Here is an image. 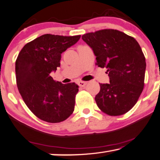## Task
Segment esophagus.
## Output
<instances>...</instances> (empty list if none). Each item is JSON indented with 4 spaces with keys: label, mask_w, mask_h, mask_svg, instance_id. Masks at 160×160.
Returning <instances> with one entry per match:
<instances>
[{
    "label": "esophagus",
    "mask_w": 160,
    "mask_h": 160,
    "mask_svg": "<svg viewBox=\"0 0 160 160\" xmlns=\"http://www.w3.org/2000/svg\"><path fill=\"white\" fill-rule=\"evenodd\" d=\"M78 84L79 87H84V86L87 84V82H82V81H80V82H78Z\"/></svg>",
    "instance_id": "esophagus-1"
}]
</instances>
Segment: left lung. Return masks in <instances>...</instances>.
Returning <instances> with one entry per match:
<instances>
[{"instance_id": "8db88e82", "label": "left lung", "mask_w": 160, "mask_h": 160, "mask_svg": "<svg viewBox=\"0 0 160 160\" xmlns=\"http://www.w3.org/2000/svg\"><path fill=\"white\" fill-rule=\"evenodd\" d=\"M84 40L96 56L97 65L108 69L109 84H99L98 108L111 116L121 115L136 105L144 85L146 60L135 39L115 29L85 34Z\"/></svg>"}]
</instances>
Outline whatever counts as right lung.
<instances>
[{"label": "right lung", "instance_id": "1", "mask_svg": "<svg viewBox=\"0 0 160 160\" xmlns=\"http://www.w3.org/2000/svg\"><path fill=\"white\" fill-rule=\"evenodd\" d=\"M80 38L44 34L25 45L18 55V89L29 110L44 121H63L74 110L78 86L55 82L50 73L60 66L62 53Z\"/></svg>", "mask_w": 160, "mask_h": 160}]
</instances>
